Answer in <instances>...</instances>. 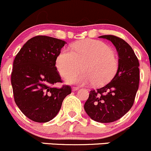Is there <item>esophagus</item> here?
I'll return each instance as SVG.
<instances>
[{
    "label": "esophagus",
    "instance_id": "34e87169",
    "mask_svg": "<svg viewBox=\"0 0 151 151\" xmlns=\"http://www.w3.org/2000/svg\"><path fill=\"white\" fill-rule=\"evenodd\" d=\"M78 89H79V87H72L73 91H77V90H78Z\"/></svg>",
    "mask_w": 151,
    "mask_h": 151
}]
</instances>
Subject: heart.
Here are the masks:
<instances>
[{
  "mask_svg": "<svg viewBox=\"0 0 151 151\" xmlns=\"http://www.w3.org/2000/svg\"><path fill=\"white\" fill-rule=\"evenodd\" d=\"M56 67L60 75L68 77L69 84L102 85L113 78L118 69V61L113 51L102 41L92 39L73 44L71 51L62 49L56 58ZM83 73L74 76L81 69ZM72 75V76H71Z\"/></svg>",
  "mask_w": 151,
  "mask_h": 151,
  "instance_id": "b5f03b06",
  "label": "heart"
}]
</instances>
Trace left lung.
<instances>
[{"instance_id":"obj_1","label":"left lung","mask_w":151,"mask_h":151,"mask_svg":"<svg viewBox=\"0 0 151 151\" xmlns=\"http://www.w3.org/2000/svg\"><path fill=\"white\" fill-rule=\"evenodd\" d=\"M110 41L118 53V69L113 79L104 87L91 90L84 104L91 119L108 123L121 118L130 110L138 89L139 62L131 46L112 35L99 36Z\"/></svg>"}]
</instances>
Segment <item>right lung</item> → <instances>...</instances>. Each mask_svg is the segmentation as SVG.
Returning <instances> with one entry per match:
<instances>
[{"mask_svg":"<svg viewBox=\"0 0 151 151\" xmlns=\"http://www.w3.org/2000/svg\"><path fill=\"white\" fill-rule=\"evenodd\" d=\"M67 43L46 36L31 38L16 56L11 84L16 105L28 118L46 122L56 117L64 99L71 94L69 86L52 87L62 82L55 67L56 58Z\"/></svg>","mask_w":151,"mask_h":151,"instance_id":"right-lung-1","label":"right lung"}]
</instances>
